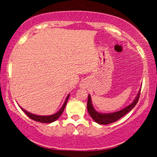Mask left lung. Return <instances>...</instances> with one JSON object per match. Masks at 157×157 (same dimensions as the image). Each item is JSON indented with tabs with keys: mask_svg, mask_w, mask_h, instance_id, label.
Listing matches in <instances>:
<instances>
[{
	"mask_svg": "<svg viewBox=\"0 0 157 157\" xmlns=\"http://www.w3.org/2000/svg\"><path fill=\"white\" fill-rule=\"evenodd\" d=\"M140 96V92L138 93L137 96H136V99L134 100V102H133L131 105H129L128 106H127V107H125V109L121 110V111H117V112L111 113H98L97 111H96L94 109L92 104H91V97H90V95H89L87 102V109L90 116L91 117V118H92L95 122L99 124H101V125H108V124L112 123V122L117 121L118 120H120V119L122 117L125 116L126 113H128L129 111L134 109V106L136 105V103H137Z\"/></svg>",
	"mask_w": 157,
	"mask_h": 157,
	"instance_id": "1",
	"label": "left lung"
}]
</instances>
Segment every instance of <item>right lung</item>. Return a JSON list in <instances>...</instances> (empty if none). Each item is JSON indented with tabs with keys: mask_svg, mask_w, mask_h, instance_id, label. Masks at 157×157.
Returning <instances> with one entry per match:
<instances>
[{
	"mask_svg": "<svg viewBox=\"0 0 157 157\" xmlns=\"http://www.w3.org/2000/svg\"><path fill=\"white\" fill-rule=\"evenodd\" d=\"M68 97H69V95L67 97L66 101H65V102H64L63 105V107L61 108V109L60 110V111H59L57 113H55V114L50 115V116H38V115L33 114V113H31L28 112V111H25V110L23 109L22 108H21V109H22L23 111L25 112V113L27 115V116H28L29 118H31L32 120H35V121H37V122H44V123H50V122L55 121V120H57V119L60 117V115L62 114L63 112V110L65 109V107H66V103H67V100H68Z\"/></svg>",
	"mask_w": 157,
	"mask_h": 157,
	"instance_id": "1",
	"label": "right lung"
}]
</instances>
